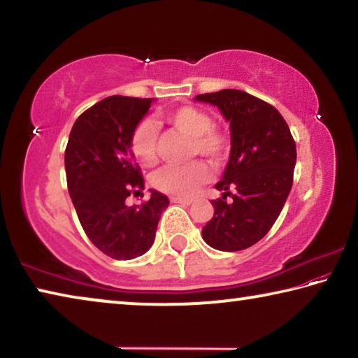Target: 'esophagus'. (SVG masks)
Listing matches in <instances>:
<instances>
[{"mask_svg":"<svg viewBox=\"0 0 358 358\" xmlns=\"http://www.w3.org/2000/svg\"><path fill=\"white\" fill-rule=\"evenodd\" d=\"M171 201L173 203H181V205H191L194 202L192 197H171Z\"/></svg>","mask_w":358,"mask_h":358,"instance_id":"34e87169","label":"esophagus"}]
</instances>
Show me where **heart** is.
<instances>
[{"label":"heart","instance_id":"heart-1","mask_svg":"<svg viewBox=\"0 0 358 358\" xmlns=\"http://www.w3.org/2000/svg\"><path fill=\"white\" fill-rule=\"evenodd\" d=\"M167 123L192 137V155H202L213 164H222L232 151V141L226 131L213 124L211 115L196 106H181L167 113ZM129 150L138 164L151 167L157 162V129L153 121L143 118L134 126L129 137ZM208 167L202 161L185 166H164L151 177V185L172 196L183 197L196 192L208 180Z\"/></svg>","mask_w":358,"mask_h":358}]
</instances>
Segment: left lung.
I'll use <instances>...</instances> for the list:
<instances>
[{"instance_id":"8db88e82","label":"left lung","mask_w":358,"mask_h":358,"mask_svg":"<svg viewBox=\"0 0 358 358\" xmlns=\"http://www.w3.org/2000/svg\"><path fill=\"white\" fill-rule=\"evenodd\" d=\"M217 106L232 131V151L211 201L215 215L202 229L203 240L220 251L256 245L273 226L294 181L295 141L276 108L241 90L196 96ZM233 197L227 201V197Z\"/></svg>"}]
</instances>
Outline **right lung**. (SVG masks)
I'll return each instance as SVG.
<instances>
[{
	"label": "right lung",
	"instance_id": "right-lung-1",
	"mask_svg": "<svg viewBox=\"0 0 358 358\" xmlns=\"http://www.w3.org/2000/svg\"><path fill=\"white\" fill-rule=\"evenodd\" d=\"M153 99L108 96L87 108L72 126L64 151L66 180L78 221L106 256L129 260L153 245L164 194L151 191L141 205L126 203L141 194L143 177L129 150L134 126Z\"/></svg>",
	"mask_w": 358,
	"mask_h": 358
}]
</instances>
